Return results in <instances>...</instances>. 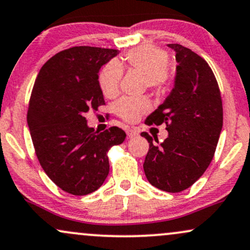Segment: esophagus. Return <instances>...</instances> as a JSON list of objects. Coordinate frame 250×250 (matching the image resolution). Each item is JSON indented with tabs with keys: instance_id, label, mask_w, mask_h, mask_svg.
Listing matches in <instances>:
<instances>
[{
	"instance_id": "obj_1",
	"label": "esophagus",
	"mask_w": 250,
	"mask_h": 250,
	"mask_svg": "<svg viewBox=\"0 0 250 250\" xmlns=\"http://www.w3.org/2000/svg\"><path fill=\"white\" fill-rule=\"evenodd\" d=\"M137 135H138V131H137L135 128H129V129H127V136H128L129 138L136 137Z\"/></svg>"
}]
</instances>
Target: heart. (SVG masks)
<instances>
[{
	"instance_id": "1",
	"label": "heart",
	"mask_w": 250,
	"mask_h": 250,
	"mask_svg": "<svg viewBox=\"0 0 250 250\" xmlns=\"http://www.w3.org/2000/svg\"><path fill=\"white\" fill-rule=\"evenodd\" d=\"M167 52L151 44H143L129 50L120 62H109L99 72V86L107 98L119 94L122 67L142 74L143 83L152 91L162 93L169 89L173 81V72L167 64ZM116 113L127 122H135L150 109L149 99L125 98L116 104Z\"/></svg>"
}]
</instances>
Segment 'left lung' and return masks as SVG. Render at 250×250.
Segmentation results:
<instances>
[{
  "instance_id": "left-lung-1",
  "label": "left lung",
  "mask_w": 250,
  "mask_h": 250,
  "mask_svg": "<svg viewBox=\"0 0 250 250\" xmlns=\"http://www.w3.org/2000/svg\"><path fill=\"white\" fill-rule=\"evenodd\" d=\"M176 52L174 87L163 104L146 117V125H167L164 142H149L143 169L151 185L162 191L182 192L203 176L214 156L222 129V101L214 73L205 59L180 44Z\"/></svg>"
}]
</instances>
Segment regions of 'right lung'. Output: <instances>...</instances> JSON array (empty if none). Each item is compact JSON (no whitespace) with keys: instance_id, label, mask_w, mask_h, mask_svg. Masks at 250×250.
<instances>
[{"instance_id":"add662e5","label":"right lung","mask_w":250,"mask_h":250,"mask_svg":"<svg viewBox=\"0 0 250 250\" xmlns=\"http://www.w3.org/2000/svg\"><path fill=\"white\" fill-rule=\"evenodd\" d=\"M117 53L71 47L47 60L36 78L26 116L36 155L49 178L70 194H89L104 184L108 151L125 138L117 127L98 134L85 117L104 104L99 71Z\"/></svg>"}]
</instances>
